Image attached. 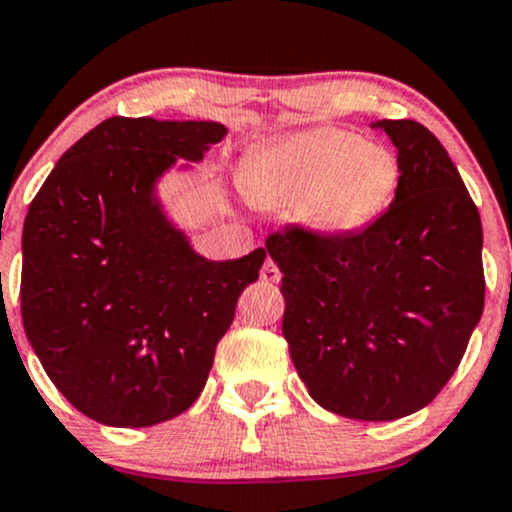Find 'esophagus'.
<instances>
[{
    "mask_svg": "<svg viewBox=\"0 0 512 512\" xmlns=\"http://www.w3.org/2000/svg\"><path fill=\"white\" fill-rule=\"evenodd\" d=\"M260 276H262V281H267V283H276V281H281V269L276 267V262L274 260H267L262 264V272H260Z\"/></svg>",
    "mask_w": 512,
    "mask_h": 512,
    "instance_id": "34e87169",
    "label": "esophagus"
}]
</instances>
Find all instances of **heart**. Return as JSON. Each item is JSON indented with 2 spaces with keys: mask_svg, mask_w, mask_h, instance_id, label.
<instances>
[{
  "mask_svg": "<svg viewBox=\"0 0 512 512\" xmlns=\"http://www.w3.org/2000/svg\"><path fill=\"white\" fill-rule=\"evenodd\" d=\"M400 162L391 147L341 126H312L255 150L240 171L252 205L295 209L310 231L341 238L367 229L391 205Z\"/></svg>",
  "mask_w": 512,
  "mask_h": 512,
  "instance_id": "1",
  "label": "heart"
}]
</instances>
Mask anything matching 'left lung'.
Listing matches in <instances>:
<instances>
[{
  "mask_svg": "<svg viewBox=\"0 0 512 512\" xmlns=\"http://www.w3.org/2000/svg\"><path fill=\"white\" fill-rule=\"evenodd\" d=\"M398 150L396 200L372 226L267 238L286 298L283 338L310 396L336 415L389 422L439 396L484 310L482 219L422 123L379 121Z\"/></svg>",
  "mask_w": 512,
  "mask_h": 512,
  "instance_id": "1",
  "label": "left lung"
}]
</instances>
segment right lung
Wrapping results in <instances>:
<instances>
[{
  "mask_svg": "<svg viewBox=\"0 0 512 512\" xmlns=\"http://www.w3.org/2000/svg\"><path fill=\"white\" fill-rule=\"evenodd\" d=\"M224 135L212 121L112 116L61 155L30 202L23 329L90 420L150 427L188 410L240 293L260 276L264 248L209 262L152 197L176 157L197 162Z\"/></svg>",
  "mask_w": 512,
  "mask_h": 512,
  "instance_id": "obj_1",
  "label": "right lung"
}]
</instances>
